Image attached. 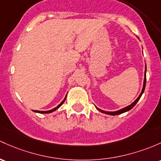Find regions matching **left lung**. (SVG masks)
I'll list each match as a JSON object with an SVG mask.
<instances>
[{
    "label": "left lung",
    "mask_w": 161,
    "mask_h": 161,
    "mask_svg": "<svg viewBox=\"0 0 161 161\" xmlns=\"http://www.w3.org/2000/svg\"><path fill=\"white\" fill-rule=\"evenodd\" d=\"M137 38H138V37H137ZM146 72H147V66H146V65H145V70H144V83H143L142 90H141V94L139 95L138 97H137V99H136L134 102H132V103L130 104V105H128V106H126V107H125V108H123L120 109V110L115 111V112H107V111L102 110V109L98 108H97L96 106H95V108H96L98 109V110L99 111V112L104 113V114H109V115H117V114H122V113L128 112V111H130V109L133 108L134 106H135L136 104H137V102H138L139 99H140V98H141V95H142L143 92H144V89H145V86H146Z\"/></svg>",
    "instance_id": "1"
}]
</instances>
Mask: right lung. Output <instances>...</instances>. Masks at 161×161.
Listing matches in <instances>:
<instances>
[{
    "label": "right lung",
    "instance_id": "1",
    "mask_svg": "<svg viewBox=\"0 0 161 161\" xmlns=\"http://www.w3.org/2000/svg\"><path fill=\"white\" fill-rule=\"evenodd\" d=\"M66 96H67V95H66V97H65V98H64V99L63 100V102H62L61 103L59 104V105H57V106H56V108H54L51 109V110H49V111H36V110H33V112H36V113H40V114H48V113L53 112H55V111H56V110H57V109L59 108L60 107L61 105H63V103H64V102H65V101H66Z\"/></svg>",
    "mask_w": 161,
    "mask_h": 161
}]
</instances>
